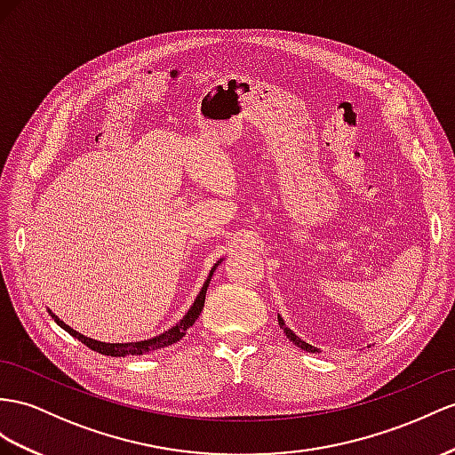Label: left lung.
<instances>
[{
  "label": "left lung",
  "instance_id": "left-lung-1",
  "mask_svg": "<svg viewBox=\"0 0 455 455\" xmlns=\"http://www.w3.org/2000/svg\"><path fill=\"white\" fill-rule=\"evenodd\" d=\"M278 324H281V329H284V332H286V336H288V340H292L298 347H301V349H306V352H311V354H317V347L315 346H311V344H307V342H304L299 339V336H296L292 331H290L286 324H284V321H283V317L278 315Z\"/></svg>",
  "mask_w": 455,
  "mask_h": 455
}]
</instances>
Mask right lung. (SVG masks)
<instances>
[{"mask_svg":"<svg viewBox=\"0 0 455 455\" xmlns=\"http://www.w3.org/2000/svg\"><path fill=\"white\" fill-rule=\"evenodd\" d=\"M220 261H223V259H220ZM220 261H217V263L213 265V269H212V273H209L207 281L204 283V286H202V290H200V294H197V298H196V301H194V306H192V307L188 309V313H186V315L180 319V323H177V324H174V327H171L169 331H165V332L159 334V336H154V339H149V340L126 342V344L100 342V340L88 339V336L76 332L75 329H71V327H68V324H65L60 317H57L55 313H52L50 309H48V311H50L52 319H53L57 324H60V327H61L63 331H67L68 334L75 336V339H78V342H83L84 346H88L90 349H94V352H98V354L111 355V357H126V355H144V354L157 352V349H163V347H167V346H171V344H174V342H179V340L182 339V336L186 334V331H188V329L192 327V324L196 323V319L200 317V313H202L204 304H205V292H207L209 281H212V276H213V273H215V269H217V265H219Z\"/></svg>","mask_w":455,"mask_h":455,"instance_id":"obj_1","label":"right lung"}]
</instances>
